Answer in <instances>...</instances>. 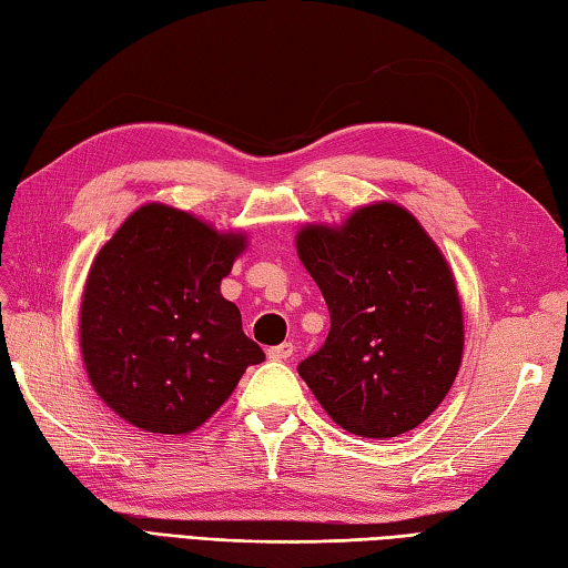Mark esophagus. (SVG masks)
Listing matches in <instances>:
<instances>
[{
	"label": "esophagus",
	"mask_w": 568,
	"mask_h": 568,
	"mask_svg": "<svg viewBox=\"0 0 568 568\" xmlns=\"http://www.w3.org/2000/svg\"><path fill=\"white\" fill-rule=\"evenodd\" d=\"M272 361H288V357L294 355V343H282V345H274L267 353Z\"/></svg>",
	"instance_id": "34e87169"
}]
</instances>
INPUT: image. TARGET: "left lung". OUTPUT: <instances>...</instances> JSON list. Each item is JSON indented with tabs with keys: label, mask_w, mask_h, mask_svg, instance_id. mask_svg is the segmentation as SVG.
Wrapping results in <instances>:
<instances>
[{
	"label": "left lung",
	"mask_w": 568,
	"mask_h": 568,
	"mask_svg": "<svg viewBox=\"0 0 568 568\" xmlns=\"http://www.w3.org/2000/svg\"><path fill=\"white\" fill-rule=\"evenodd\" d=\"M331 314L326 343L298 375L345 432L392 438L448 395L463 355V314L444 254L395 203L361 207L341 227L296 237Z\"/></svg>",
	"instance_id": "obj_1"
}]
</instances>
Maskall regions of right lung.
Masks as SVG:
<instances>
[{
  "mask_svg": "<svg viewBox=\"0 0 568 568\" xmlns=\"http://www.w3.org/2000/svg\"><path fill=\"white\" fill-rule=\"evenodd\" d=\"M242 250V235L149 203L98 252L80 306V348L114 414L152 434H189L264 361L240 308L220 294Z\"/></svg>",
  "mask_w": 568,
  "mask_h": 568,
  "instance_id": "1",
  "label": "right lung"
}]
</instances>
